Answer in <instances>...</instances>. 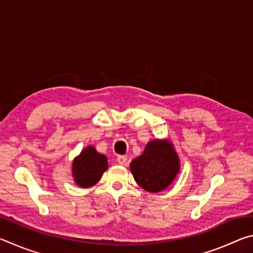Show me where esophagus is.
Masks as SVG:
<instances>
[{
	"mask_svg": "<svg viewBox=\"0 0 253 253\" xmlns=\"http://www.w3.org/2000/svg\"><path fill=\"white\" fill-rule=\"evenodd\" d=\"M117 162H118V164H121V165H127L128 158L125 155H119L117 157Z\"/></svg>",
	"mask_w": 253,
	"mask_h": 253,
	"instance_id": "obj_1",
	"label": "esophagus"
}]
</instances>
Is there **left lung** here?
I'll list each match as a JSON object with an SVG mask.
<instances>
[{"mask_svg":"<svg viewBox=\"0 0 253 253\" xmlns=\"http://www.w3.org/2000/svg\"><path fill=\"white\" fill-rule=\"evenodd\" d=\"M130 172L145 191L165 190L179 172V158L173 144L166 139L151 140L142 155L130 163Z\"/></svg>","mask_w":253,"mask_h":253,"instance_id":"obj_1","label":"left lung"}]
</instances>
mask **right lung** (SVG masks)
Here are the masks:
<instances>
[{
    "label": "right lung",
    "instance_id": "1",
    "mask_svg": "<svg viewBox=\"0 0 253 253\" xmlns=\"http://www.w3.org/2000/svg\"><path fill=\"white\" fill-rule=\"evenodd\" d=\"M107 169V157L98 153L93 146H88L74 160L72 176L80 187H91L99 181Z\"/></svg>",
    "mask_w": 253,
    "mask_h": 253
}]
</instances>
